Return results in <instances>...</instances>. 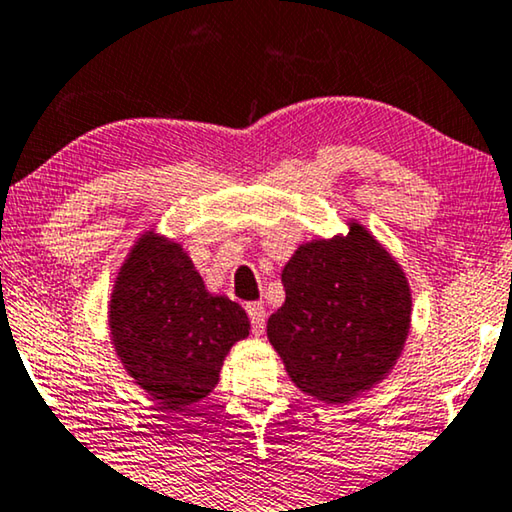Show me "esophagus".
Wrapping results in <instances>:
<instances>
[{
    "mask_svg": "<svg viewBox=\"0 0 512 512\" xmlns=\"http://www.w3.org/2000/svg\"><path fill=\"white\" fill-rule=\"evenodd\" d=\"M246 311L250 315V322H253V334L255 336H262L264 334V327H266L264 304H262V301H253V304L246 306Z\"/></svg>",
    "mask_w": 512,
    "mask_h": 512,
    "instance_id": "esophagus-1",
    "label": "esophagus"
}]
</instances>
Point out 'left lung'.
Masks as SVG:
<instances>
[{
  "mask_svg": "<svg viewBox=\"0 0 512 512\" xmlns=\"http://www.w3.org/2000/svg\"><path fill=\"white\" fill-rule=\"evenodd\" d=\"M285 304L266 336L308 397L343 406L390 376L410 331L401 264L357 220L348 234L301 243L283 269Z\"/></svg>",
  "mask_w": 512,
  "mask_h": 512,
  "instance_id": "1",
  "label": "left lung"
}]
</instances>
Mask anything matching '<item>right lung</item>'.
I'll return each mask as SVG.
<instances>
[{
	"instance_id": "1",
	"label": "right lung",
	"mask_w": 512,
	"mask_h": 512,
	"mask_svg": "<svg viewBox=\"0 0 512 512\" xmlns=\"http://www.w3.org/2000/svg\"><path fill=\"white\" fill-rule=\"evenodd\" d=\"M109 334L127 376L160 406L185 410L213 392L250 320L206 290L181 243L146 229L113 280Z\"/></svg>"
}]
</instances>
